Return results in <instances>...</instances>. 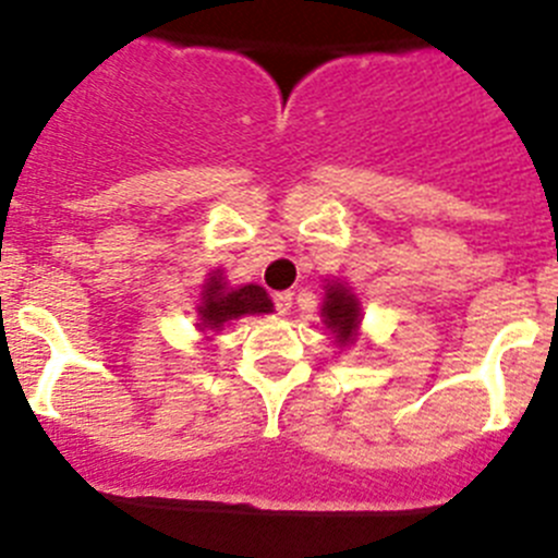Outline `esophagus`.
<instances>
[{
  "mask_svg": "<svg viewBox=\"0 0 558 558\" xmlns=\"http://www.w3.org/2000/svg\"><path fill=\"white\" fill-rule=\"evenodd\" d=\"M291 300H294L291 291H278V294H275V307H278L280 316H286V313L291 311Z\"/></svg>",
  "mask_w": 558,
  "mask_h": 558,
  "instance_id": "esophagus-1",
  "label": "esophagus"
}]
</instances>
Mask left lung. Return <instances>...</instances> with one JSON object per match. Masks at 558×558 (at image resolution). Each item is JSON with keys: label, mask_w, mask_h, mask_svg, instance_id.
Here are the masks:
<instances>
[{"label": "left lung", "mask_w": 558, "mask_h": 558, "mask_svg": "<svg viewBox=\"0 0 558 558\" xmlns=\"http://www.w3.org/2000/svg\"><path fill=\"white\" fill-rule=\"evenodd\" d=\"M322 322L340 349H351V345H356V340H360L362 305H360V296L354 294V289H351L345 280L332 278L324 283Z\"/></svg>", "instance_id": "left-lung-1"}]
</instances>
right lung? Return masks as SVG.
Masks as SVG:
<instances>
[{"mask_svg": "<svg viewBox=\"0 0 558 558\" xmlns=\"http://www.w3.org/2000/svg\"><path fill=\"white\" fill-rule=\"evenodd\" d=\"M272 300L267 291L256 283L234 286L226 283L223 269H215L207 275L202 286V302L196 305L198 332H220L226 324L236 322L242 316H258V313H272Z\"/></svg>", "mask_w": 558, "mask_h": 558, "instance_id": "1", "label": "right lung"}]
</instances>
